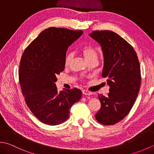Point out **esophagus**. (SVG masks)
<instances>
[{
	"label": "esophagus",
	"instance_id": "obj_1",
	"mask_svg": "<svg viewBox=\"0 0 154 154\" xmlns=\"http://www.w3.org/2000/svg\"><path fill=\"white\" fill-rule=\"evenodd\" d=\"M82 92L84 94H86V95H91V94H92V93L87 90H83Z\"/></svg>",
	"mask_w": 154,
	"mask_h": 154
}]
</instances>
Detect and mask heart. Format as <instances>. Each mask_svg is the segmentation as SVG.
Wrapping results in <instances>:
<instances>
[{
  "mask_svg": "<svg viewBox=\"0 0 154 154\" xmlns=\"http://www.w3.org/2000/svg\"><path fill=\"white\" fill-rule=\"evenodd\" d=\"M84 57H85L87 61L89 62L93 60H98L99 57V52L97 50V49L91 46H86L81 49ZM73 57V54L71 52H69L66 54V56L65 58V65H69L70 64Z\"/></svg>",
  "mask_w": 154,
  "mask_h": 154,
  "instance_id": "obj_1",
  "label": "heart"
}]
</instances>
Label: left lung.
I'll list each match as a JSON object with an SVG mask.
<instances>
[{
	"label": "left lung",
	"instance_id": "left-lung-1",
	"mask_svg": "<svg viewBox=\"0 0 154 154\" xmlns=\"http://www.w3.org/2000/svg\"><path fill=\"white\" fill-rule=\"evenodd\" d=\"M89 35L102 49V76L109 86L107 96L98 94L101 107L95 119L104 125H112L129 113L138 97L141 85L138 58L131 45L115 32L96 30Z\"/></svg>",
	"mask_w": 154,
	"mask_h": 154
}]
</instances>
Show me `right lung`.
Instances as JSON below:
<instances>
[{
  "label": "right lung",
  "instance_id": "add662e5",
  "mask_svg": "<svg viewBox=\"0 0 154 154\" xmlns=\"http://www.w3.org/2000/svg\"><path fill=\"white\" fill-rule=\"evenodd\" d=\"M83 31L51 27L45 29L28 45L23 54L19 81L23 96L31 112L48 125H58L69 117V109L82 96L74 88L58 92L57 75L65 69L68 47Z\"/></svg>",
  "mask_w": 154,
  "mask_h": 154
}]
</instances>
